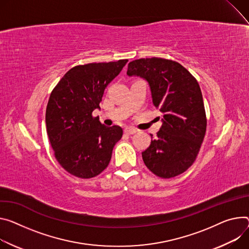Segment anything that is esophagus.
<instances>
[{
  "instance_id": "obj_1",
  "label": "esophagus",
  "mask_w": 249,
  "mask_h": 249,
  "mask_svg": "<svg viewBox=\"0 0 249 249\" xmlns=\"http://www.w3.org/2000/svg\"><path fill=\"white\" fill-rule=\"evenodd\" d=\"M124 132L126 134H128V135H133V134H135V133L137 132V130L136 129H133V128H125Z\"/></svg>"
}]
</instances>
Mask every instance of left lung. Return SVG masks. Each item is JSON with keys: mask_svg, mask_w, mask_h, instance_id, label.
Listing matches in <instances>:
<instances>
[{"mask_svg": "<svg viewBox=\"0 0 249 249\" xmlns=\"http://www.w3.org/2000/svg\"><path fill=\"white\" fill-rule=\"evenodd\" d=\"M127 74L148 81L153 104L163 113L157 138L142 152L145 165L163 178L183 174L195 162L207 131L196 79L182 64L159 57L129 62Z\"/></svg>", "mask_w": 249, "mask_h": 249, "instance_id": "1", "label": "left lung"}]
</instances>
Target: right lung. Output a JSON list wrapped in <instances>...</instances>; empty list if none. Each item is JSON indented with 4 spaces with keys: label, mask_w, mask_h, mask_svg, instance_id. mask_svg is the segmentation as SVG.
<instances>
[{
    "label": "right lung",
    "mask_w": 249,
    "mask_h": 249,
    "mask_svg": "<svg viewBox=\"0 0 249 249\" xmlns=\"http://www.w3.org/2000/svg\"><path fill=\"white\" fill-rule=\"evenodd\" d=\"M127 61L74 66L52 91L46 111L49 139L59 165L77 178H90L103 172L122 138L121 127L102 125L92 112L100 109L105 88Z\"/></svg>",
    "instance_id": "right-lung-1"
}]
</instances>
